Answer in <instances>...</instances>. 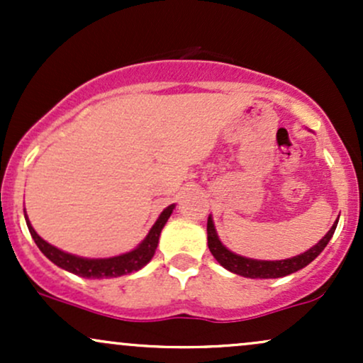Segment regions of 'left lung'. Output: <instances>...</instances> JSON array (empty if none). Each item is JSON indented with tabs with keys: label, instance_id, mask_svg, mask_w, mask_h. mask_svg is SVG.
I'll return each mask as SVG.
<instances>
[{
	"label": "left lung",
	"instance_id": "1",
	"mask_svg": "<svg viewBox=\"0 0 363 363\" xmlns=\"http://www.w3.org/2000/svg\"><path fill=\"white\" fill-rule=\"evenodd\" d=\"M336 225H338V220L333 223V227L329 228L328 234L324 235L323 239L314 245V247H311L309 251L298 254V256L289 257V259L261 261V259H251V257L239 256V254L228 251V249L222 244V240L218 239V234H216L215 225H213V218H211L210 215L208 216V225H206L208 247H210V252L213 254L215 259L218 261L225 269H228V272L240 274V277H245V278H281V277H286V274H291L298 272V269L306 268L309 262L314 261L315 257L324 251V247H326L329 240H331V237L336 230Z\"/></svg>",
	"mask_w": 363,
	"mask_h": 363
}]
</instances>
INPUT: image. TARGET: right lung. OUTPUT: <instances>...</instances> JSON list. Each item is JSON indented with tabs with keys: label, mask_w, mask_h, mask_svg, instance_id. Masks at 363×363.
I'll return each mask as SVG.
<instances>
[{
	"label": "right lung",
	"mask_w": 363,
	"mask_h": 363,
	"mask_svg": "<svg viewBox=\"0 0 363 363\" xmlns=\"http://www.w3.org/2000/svg\"><path fill=\"white\" fill-rule=\"evenodd\" d=\"M174 208H176V205H170L162 211L160 216L157 218V222L153 223L152 228H150L148 235L141 240L138 247L126 254H121V256L102 257V259H90V257H80L74 256V254L61 251V249L45 242L43 237L37 234L34 227L28 222L27 215H25V222H27L28 232H30L32 239L35 240L37 247H39L44 256L48 257L49 261H52L56 266H60V268L66 269V272L78 274V277L83 278H116L133 272H138V269L143 268L145 264H148L150 259L153 257V254H155L162 228L167 223Z\"/></svg>",
	"instance_id": "1"
}]
</instances>
